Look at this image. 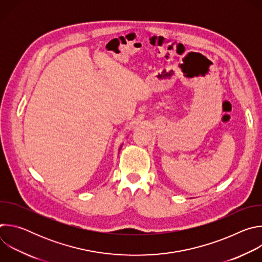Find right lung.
Masks as SVG:
<instances>
[{"instance_id":"right-lung-1","label":"right lung","mask_w":262,"mask_h":262,"mask_svg":"<svg viewBox=\"0 0 262 262\" xmlns=\"http://www.w3.org/2000/svg\"><path fill=\"white\" fill-rule=\"evenodd\" d=\"M120 148H121V147H120Z\"/></svg>"}]
</instances>
